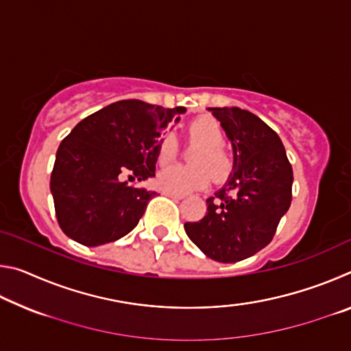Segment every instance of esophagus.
I'll use <instances>...</instances> for the list:
<instances>
[{
	"label": "esophagus",
	"mask_w": 351,
	"mask_h": 351,
	"mask_svg": "<svg viewBox=\"0 0 351 351\" xmlns=\"http://www.w3.org/2000/svg\"><path fill=\"white\" fill-rule=\"evenodd\" d=\"M162 195H165V197H169V198H173V199H182L184 198V195H181V193H173V192H165V190H162L161 192Z\"/></svg>",
	"instance_id": "esophagus-1"
}]
</instances>
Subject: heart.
<instances>
[{
	"mask_svg": "<svg viewBox=\"0 0 351 351\" xmlns=\"http://www.w3.org/2000/svg\"><path fill=\"white\" fill-rule=\"evenodd\" d=\"M189 139L199 144L190 153L192 165H171L156 178L159 189L165 192L187 193L209 186L215 181H224L234 169V158L226 148V136L219 123L210 116L193 119L187 127ZM178 156V142L171 134H164L156 147V158L161 165L173 162Z\"/></svg>",
	"mask_w": 351,
	"mask_h": 351,
	"instance_id": "b5f03b06",
	"label": "heart"
}]
</instances>
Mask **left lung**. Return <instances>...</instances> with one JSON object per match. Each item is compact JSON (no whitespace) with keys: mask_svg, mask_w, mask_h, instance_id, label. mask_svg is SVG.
I'll return each instance as SVG.
<instances>
[{"mask_svg":"<svg viewBox=\"0 0 351 351\" xmlns=\"http://www.w3.org/2000/svg\"><path fill=\"white\" fill-rule=\"evenodd\" d=\"M209 110L232 141L234 175L206 199V217L184 229L207 257L235 263L274 239L293 199V167L278 134L260 117L237 106Z\"/></svg>","mask_w":351,"mask_h":351,"instance_id":"obj_1","label":"left lung"}]
</instances>
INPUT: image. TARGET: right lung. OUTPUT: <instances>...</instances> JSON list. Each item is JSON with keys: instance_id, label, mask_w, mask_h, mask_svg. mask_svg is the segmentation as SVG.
<instances>
[{"instance_id": "1", "label": "right lung", "mask_w": 351, "mask_h": 351, "mask_svg": "<svg viewBox=\"0 0 351 351\" xmlns=\"http://www.w3.org/2000/svg\"><path fill=\"white\" fill-rule=\"evenodd\" d=\"M184 111L119 100L77 123L58 147L51 173L56 217L69 239L99 246L132 232L156 192L128 186L122 176H154L161 132Z\"/></svg>"}]
</instances>
